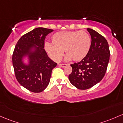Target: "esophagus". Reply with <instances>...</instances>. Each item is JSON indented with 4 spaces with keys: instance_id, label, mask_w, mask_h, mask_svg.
Listing matches in <instances>:
<instances>
[{
    "instance_id": "esophagus-1",
    "label": "esophagus",
    "mask_w": 123,
    "mask_h": 123,
    "mask_svg": "<svg viewBox=\"0 0 123 123\" xmlns=\"http://www.w3.org/2000/svg\"><path fill=\"white\" fill-rule=\"evenodd\" d=\"M68 64H59L58 65L59 66V67H63V68H64V67H66V66Z\"/></svg>"
}]
</instances>
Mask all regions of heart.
<instances>
[{
  "label": "heart",
  "mask_w": 123,
  "mask_h": 123,
  "mask_svg": "<svg viewBox=\"0 0 123 123\" xmlns=\"http://www.w3.org/2000/svg\"><path fill=\"white\" fill-rule=\"evenodd\" d=\"M52 44L45 43L44 48L49 56L59 61L63 54L65 59L79 61L86 57L90 50L91 39L84 31H63L56 33L51 37Z\"/></svg>",
  "instance_id": "heart-1"
}]
</instances>
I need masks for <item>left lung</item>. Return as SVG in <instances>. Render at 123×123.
Wrapping results in <instances>:
<instances>
[{
    "label": "left lung",
    "mask_w": 123,
    "mask_h": 123,
    "mask_svg": "<svg viewBox=\"0 0 123 123\" xmlns=\"http://www.w3.org/2000/svg\"><path fill=\"white\" fill-rule=\"evenodd\" d=\"M91 37L90 50L81 61L71 64L72 72L69 80L80 90L89 89L103 79L110 59V50L107 40L94 30L87 28Z\"/></svg>",
    "instance_id": "left-lung-1"
}]
</instances>
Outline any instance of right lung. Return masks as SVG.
Here are the masks:
<instances>
[{
  "label": "right lung",
  "mask_w": 123,
  "mask_h": 123,
  "mask_svg": "<svg viewBox=\"0 0 123 123\" xmlns=\"http://www.w3.org/2000/svg\"><path fill=\"white\" fill-rule=\"evenodd\" d=\"M53 31L43 27L33 29L20 38L14 48L12 61L16 78L32 92L40 93L47 88L57 65L44 49L45 37Z\"/></svg>",
  "instance_id": "obj_1"
}]
</instances>
